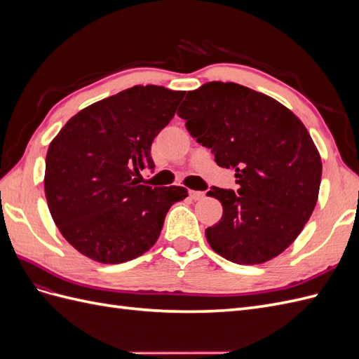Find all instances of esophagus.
I'll list each match as a JSON object with an SVG mask.
<instances>
[{"mask_svg": "<svg viewBox=\"0 0 359 359\" xmlns=\"http://www.w3.org/2000/svg\"><path fill=\"white\" fill-rule=\"evenodd\" d=\"M189 196H190V199H193V201H199V199H202V198L205 196V193H203V191L190 190V191H189Z\"/></svg>", "mask_w": 359, "mask_h": 359, "instance_id": "34e87169", "label": "esophagus"}]
</instances>
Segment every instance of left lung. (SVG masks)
<instances>
[{
	"label": "left lung",
	"mask_w": 359,
	"mask_h": 359,
	"mask_svg": "<svg viewBox=\"0 0 359 359\" xmlns=\"http://www.w3.org/2000/svg\"><path fill=\"white\" fill-rule=\"evenodd\" d=\"M191 137L217 165L233 169L238 190L211 187L223 215L205 229L215 253L259 265L297 240L316 206L322 161L301 119L273 97L233 82L189 91L178 109Z\"/></svg>",
	"instance_id": "obj_1"
}]
</instances>
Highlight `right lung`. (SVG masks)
Returning a JSON list of instances; mask_svg holds the SVG:
<instances>
[{
  "instance_id": "right-lung-1",
  "label": "right lung",
  "mask_w": 359,
  "mask_h": 359,
  "mask_svg": "<svg viewBox=\"0 0 359 359\" xmlns=\"http://www.w3.org/2000/svg\"><path fill=\"white\" fill-rule=\"evenodd\" d=\"M184 91L136 85L72 116L46 154L45 194L53 222L79 253L100 264L142 256L187 189L139 184L154 169L151 145ZM138 178L136 179L135 177Z\"/></svg>"
}]
</instances>
